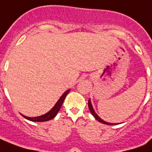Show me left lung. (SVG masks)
Segmentation results:
<instances>
[{"label": "left lung", "instance_id": "obj_1", "mask_svg": "<svg viewBox=\"0 0 152 152\" xmlns=\"http://www.w3.org/2000/svg\"><path fill=\"white\" fill-rule=\"evenodd\" d=\"M88 109H89V110H90L91 113L93 114V117L95 118L97 120V121H99L100 122H102V123H103V124H106V125H113V123H110V122H104V120H102L101 118H99V116L96 114V113H95V111H94V110H93V105H92V103H91V101H90V99L88 100ZM116 124V123H115Z\"/></svg>", "mask_w": 152, "mask_h": 152}]
</instances>
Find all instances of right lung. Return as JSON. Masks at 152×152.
<instances>
[{"mask_svg": "<svg viewBox=\"0 0 152 152\" xmlns=\"http://www.w3.org/2000/svg\"><path fill=\"white\" fill-rule=\"evenodd\" d=\"M69 91L70 89H68L61 96H60V98L59 99V101L56 102V104L54 105V107L50 110L49 112H48L47 113H45L43 115H41V116L39 117H34V118H30V117H26L22 114V116L24 117L26 119H28V120H30V121H32V122H46V121H49L50 119L54 118L56 116V114L58 113V112L60 110V108L62 106V104H63V102L64 101L65 97L67 95V93H69Z\"/></svg>", "mask_w": 152, "mask_h": 152, "instance_id": "obj_1", "label": "right lung"}]
</instances>
